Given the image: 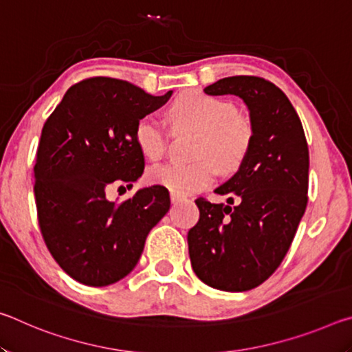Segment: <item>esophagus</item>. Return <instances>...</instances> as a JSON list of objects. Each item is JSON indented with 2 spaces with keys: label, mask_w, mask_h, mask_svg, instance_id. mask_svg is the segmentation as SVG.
<instances>
[{
  "label": "esophagus",
  "mask_w": 352,
  "mask_h": 352,
  "mask_svg": "<svg viewBox=\"0 0 352 352\" xmlns=\"http://www.w3.org/2000/svg\"><path fill=\"white\" fill-rule=\"evenodd\" d=\"M170 200H172V204H178V201L183 200V195H178L175 192H170Z\"/></svg>",
  "instance_id": "obj_1"
}]
</instances>
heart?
Wrapping results in <instances>:
<instances>
[{"label": "heart", "mask_w": 352, "mask_h": 352, "mask_svg": "<svg viewBox=\"0 0 352 352\" xmlns=\"http://www.w3.org/2000/svg\"><path fill=\"white\" fill-rule=\"evenodd\" d=\"M177 124H186L201 130L194 163H168L148 169V180L168 188L170 192L186 195L210 186L217 177V166L233 170L250 151L253 129L247 118L237 115L230 100L211 96L204 91H188L178 96L169 110ZM135 142L148 160H158L166 151V132L155 115H146L136 121Z\"/></svg>", "instance_id": "b5f03b06"}]
</instances>
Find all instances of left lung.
I'll return each instance as SVG.
<instances>
[{
    "label": "left lung",
    "mask_w": 352,
    "mask_h": 352,
    "mask_svg": "<svg viewBox=\"0 0 352 352\" xmlns=\"http://www.w3.org/2000/svg\"><path fill=\"white\" fill-rule=\"evenodd\" d=\"M234 94L250 111L253 140L239 170L214 192L228 205L199 197L200 219L188 233L190 265L210 287H258L289 252L307 205L309 148L294 105L279 88L256 76H233L204 90ZM238 205L232 204V195Z\"/></svg>",
    "instance_id": "obj_1"
}]
</instances>
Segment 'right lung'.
Returning <instances> with one entry per match:
<instances>
[{
  "label": "right lung",
  "mask_w": 352,
  "mask_h": 352,
  "mask_svg": "<svg viewBox=\"0 0 352 352\" xmlns=\"http://www.w3.org/2000/svg\"><path fill=\"white\" fill-rule=\"evenodd\" d=\"M170 96L91 77L71 87L45 122L34 166L38 225L52 258L76 281L104 287L127 276L148 231L169 211V192L160 184L121 204L107 200V188H129L142 175L136 121Z\"/></svg>",
  "instance_id": "obj_1"
}]
</instances>
